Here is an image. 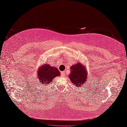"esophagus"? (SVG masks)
<instances>
[{"instance_id":"obj_1","label":"esophagus","mask_w":127,"mask_h":127,"mask_svg":"<svg viewBox=\"0 0 127 127\" xmlns=\"http://www.w3.org/2000/svg\"><path fill=\"white\" fill-rule=\"evenodd\" d=\"M65 72H61V74H62V76H64V74H65Z\"/></svg>"}]
</instances>
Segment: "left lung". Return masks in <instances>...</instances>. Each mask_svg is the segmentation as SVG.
Here are the masks:
<instances>
[{
    "label": "left lung",
    "mask_w": 127,
    "mask_h": 127,
    "mask_svg": "<svg viewBox=\"0 0 127 127\" xmlns=\"http://www.w3.org/2000/svg\"><path fill=\"white\" fill-rule=\"evenodd\" d=\"M71 73L69 75V78L75 86L79 88L87 82L88 79V71L85 66L81 63L73 64L70 67Z\"/></svg>",
    "instance_id": "left-lung-1"
}]
</instances>
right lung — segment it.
Here are the masks:
<instances>
[{"mask_svg": "<svg viewBox=\"0 0 127 127\" xmlns=\"http://www.w3.org/2000/svg\"><path fill=\"white\" fill-rule=\"evenodd\" d=\"M37 72L38 80L39 82L38 85H48L56 77L60 76V72L56 67L51 66L48 64H41L39 67Z\"/></svg>", "mask_w": 127, "mask_h": 127, "instance_id": "1", "label": "right lung"}]
</instances>
